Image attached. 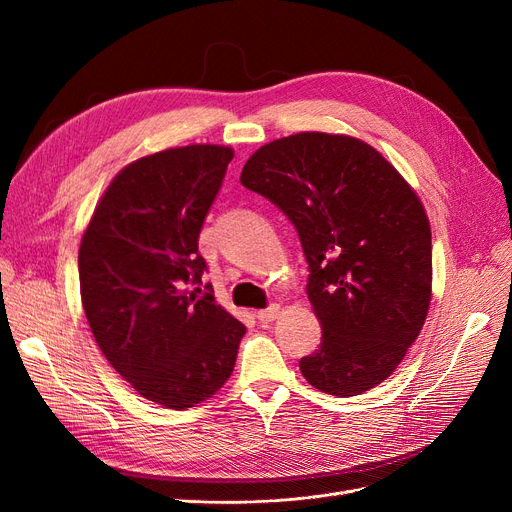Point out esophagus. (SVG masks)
Listing matches in <instances>:
<instances>
[{"mask_svg":"<svg viewBox=\"0 0 512 512\" xmlns=\"http://www.w3.org/2000/svg\"><path fill=\"white\" fill-rule=\"evenodd\" d=\"M278 315H280V305H270L267 309H261L255 313L259 324H270V321H274Z\"/></svg>","mask_w":512,"mask_h":512,"instance_id":"obj_1","label":"esophagus"}]
</instances>
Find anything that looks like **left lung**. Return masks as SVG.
Returning a JSON list of instances; mask_svg holds the SVG:
<instances>
[{"label":"left lung","mask_w":512,"mask_h":512,"mask_svg":"<svg viewBox=\"0 0 512 512\" xmlns=\"http://www.w3.org/2000/svg\"><path fill=\"white\" fill-rule=\"evenodd\" d=\"M240 182L297 228L321 326L305 380L357 396L384 382L432 301V232L413 188L367 143L299 132L257 149Z\"/></svg>","instance_id":"8db88e82"}]
</instances>
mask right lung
I'll return each instance as SVG.
<instances>
[{
    "instance_id": "obj_1",
    "label": "right lung",
    "mask_w": 512,
    "mask_h": 512,
    "mask_svg": "<svg viewBox=\"0 0 512 512\" xmlns=\"http://www.w3.org/2000/svg\"><path fill=\"white\" fill-rule=\"evenodd\" d=\"M232 157L230 147L188 145L137 159L107 186L80 240V297L97 346L166 409L218 392L247 332L211 286L197 294L207 272L199 234Z\"/></svg>"
}]
</instances>
